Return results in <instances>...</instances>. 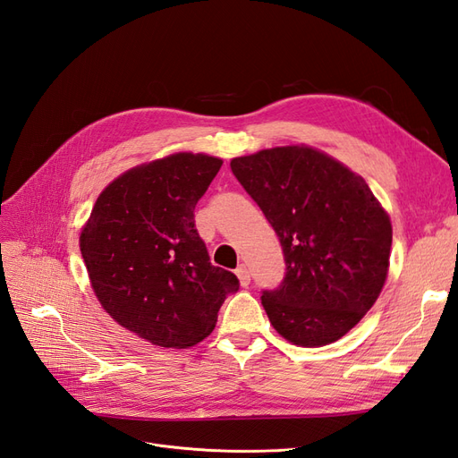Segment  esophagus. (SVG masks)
Masks as SVG:
<instances>
[{
	"label": "esophagus",
	"instance_id": "obj_1",
	"mask_svg": "<svg viewBox=\"0 0 458 458\" xmlns=\"http://www.w3.org/2000/svg\"><path fill=\"white\" fill-rule=\"evenodd\" d=\"M235 276L240 277V284H242L243 287H247V285H249V282H250V274H249V270H247L245 264H240V267L235 268Z\"/></svg>",
	"mask_w": 458,
	"mask_h": 458
}]
</instances>
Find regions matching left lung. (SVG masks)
I'll list each match as a JSON object with an SVG mask.
<instances>
[{
  "label": "left lung",
  "instance_id": "obj_1",
  "mask_svg": "<svg viewBox=\"0 0 458 458\" xmlns=\"http://www.w3.org/2000/svg\"><path fill=\"white\" fill-rule=\"evenodd\" d=\"M230 167L284 249V282L260 297L274 329L306 348L338 341L385 287L388 213L360 174L304 144L233 157Z\"/></svg>",
  "mask_w": 458,
  "mask_h": 458
}]
</instances>
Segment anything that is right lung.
I'll return each mask as SVG.
<instances>
[{"instance_id": "obj_1", "label": "right lung", "mask_w": 458, "mask_h": 458, "mask_svg": "<svg viewBox=\"0 0 458 458\" xmlns=\"http://www.w3.org/2000/svg\"><path fill=\"white\" fill-rule=\"evenodd\" d=\"M223 159L179 152L132 167L98 196L80 249L102 308L122 327L164 348L211 335L218 310L240 289L213 267L194 209Z\"/></svg>"}]
</instances>
